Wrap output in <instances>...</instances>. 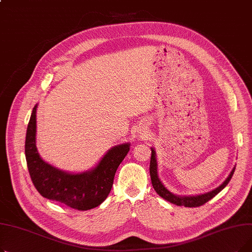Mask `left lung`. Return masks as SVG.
Instances as JSON below:
<instances>
[{"label":"left lung","instance_id":"1","mask_svg":"<svg viewBox=\"0 0 252 252\" xmlns=\"http://www.w3.org/2000/svg\"><path fill=\"white\" fill-rule=\"evenodd\" d=\"M236 166L233 167V169L231 170L230 175L228 176V178L223 181V183L220 186L214 190H211L207 193L204 194H200V195H188V196H182V195H177L171 193L169 190L166 189V187L162 184V182L160 181L159 177H158V173H157V160H156V152L154 150V148H151V159H150V177H151V182H152V186L154 188V190L156 191V193L159 195L160 197H162L164 200L179 205V206H186V207H198L201 206L204 203H206L207 201H209L210 199L219 194L224 187L227 186L229 184V182L231 181L234 171H235Z\"/></svg>","mask_w":252,"mask_h":252}]
</instances>
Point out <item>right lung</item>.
Wrapping results in <instances>:
<instances>
[{
	"instance_id": "add662e5",
	"label": "right lung",
	"mask_w": 252,
	"mask_h": 252,
	"mask_svg": "<svg viewBox=\"0 0 252 252\" xmlns=\"http://www.w3.org/2000/svg\"><path fill=\"white\" fill-rule=\"evenodd\" d=\"M36 108L26 129L25 157L35 189L47 199L70 208L89 210L99 206L111 191L116 169L129 151V143L110 148L100 161L83 173H69L46 162L36 148Z\"/></svg>"
}]
</instances>
